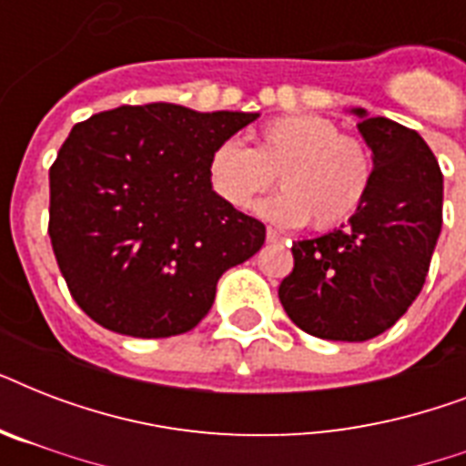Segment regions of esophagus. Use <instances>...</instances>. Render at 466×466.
Returning a JSON list of instances; mask_svg holds the SVG:
<instances>
[{"label": "esophagus", "mask_w": 466, "mask_h": 466, "mask_svg": "<svg viewBox=\"0 0 466 466\" xmlns=\"http://www.w3.org/2000/svg\"><path fill=\"white\" fill-rule=\"evenodd\" d=\"M266 239H268L270 244H280V241H285V237H283V234H278L276 229H270V227H268V232H266Z\"/></svg>", "instance_id": "1"}]
</instances>
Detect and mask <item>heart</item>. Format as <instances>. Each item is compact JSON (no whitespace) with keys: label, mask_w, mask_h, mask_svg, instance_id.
Here are the masks:
<instances>
[{"label":"heart","mask_w":466,"mask_h":466,"mask_svg":"<svg viewBox=\"0 0 466 466\" xmlns=\"http://www.w3.org/2000/svg\"><path fill=\"white\" fill-rule=\"evenodd\" d=\"M276 174L283 193L261 205L266 218L285 227L311 222L314 229H336L368 200L375 164L365 142L340 135L321 116L268 120L254 133V147L225 140L208 157L215 196L237 210L254 208Z\"/></svg>","instance_id":"b5f03b06"}]
</instances>
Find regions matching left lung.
<instances>
[{
    "instance_id": "left-lung-1",
    "label": "left lung",
    "mask_w": 466,
    "mask_h": 466,
    "mask_svg": "<svg viewBox=\"0 0 466 466\" xmlns=\"http://www.w3.org/2000/svg\"><path fill=\"white\" fill-rule=\"evenodd\" d=\"M355 113L375 161L368 200L340 229L295 241L278 288L288 317L329 340H368L397 324L426 283L442 227V174L423 137Z\"/></svg>"
}]
</instances>
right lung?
Listing matches in <instances>:
<instances>
[{
	"mask_svg": "<svg viewBox=\"0 0 466 466\" xmlns=\"http://www.w3.org/2000/svg\"><path fill=\"white\" fill-rule=\"evenodd\" d=\"M256 118L145 104L72 127L50 167L47 234L84 314L135 339L198 326L219 276L266 241L208 178L212 149Z\"/></svg>",
	"mask_w": 466,
	"mask_h": 466,
	"instance_id": "obj_1",
	"label": "right lung"
}]
</instances>
